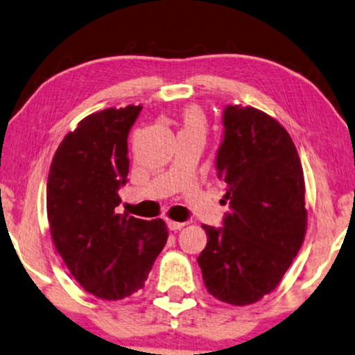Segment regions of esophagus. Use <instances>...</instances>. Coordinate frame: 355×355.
I'll list each match as a JSON object with an SVG mask.
<instances>
[{
    "label": "esophagus",
    "mask_w": 355,
    "mask_h": 355,
    "mask_svg": "<svg viewBox=\"0 0 355 355\" xmlns=\"http://www.w3.org/2000/svg\"><path fill=\"white\" fill-rule=\"evenodd\" d=\"M184 225H187V223L184 222H173V220H168L167 222V227L172 230V232H178V230H182Z\"/></svg>",
    "instance_id": "obj_1"
}]
</instances>
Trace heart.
I'll return each mask as SVG.
<instances>
[{
  "label": "heart",
  "instance_id": "heart-1",
  "mask_svg": "<svg viewBox=\"0 0 355 355\" xmlns=\"http://www.w3.org/2000/svg\"><path fill=\"white\" fill-rule=\"evenodd\" d=\"M180 133L184 132H202L206 130V116L196 106H188L180 116Z\"/></svg>",
  "mask_w": 355,
  "mask_h": 355
}]
</instances>
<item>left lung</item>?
Wrapping results in <instances>:
<instances>
[{
    "instance_id": "left-lung-1",
    "label": "left lung",
    "mask_w": 355,
    "mask_h": 355,
    "mask_svg": "<svg viewBox=\"0 0 355 355\" xmlns=\"http://www.w3.org/2000/svg\"><path fill=\"white\" fill-rule=\"evenodd\" d=\"M217 171L232 211L223 228L202 225L198 257L207 291L249 306L275 289L297 256L307 230L306 184L291 137L277 119L251 106H228Z\"/></svg>"
}]
</instances>
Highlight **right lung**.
<instances>
[{"instance_id":"right-lung-1","label":"right lung","mask_w":355,"mask_h":355,"mask_svg":"<svg viewBox=\"0 0 355 355\" xmlns=\"http://www.w3.org/2000/svg\"><path fill=\"white\" fill-rule=\"evenodd\" d=\"M141 107H109L82 119L49 167L46 212L54 246L80 286L106 301L144 286L168 238L162 218L116 212L117 189L128 175V132Z\"/></svg>"}]
</instances>
